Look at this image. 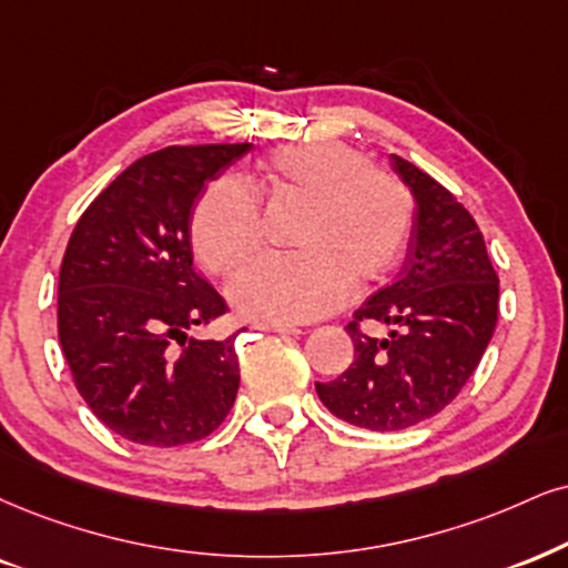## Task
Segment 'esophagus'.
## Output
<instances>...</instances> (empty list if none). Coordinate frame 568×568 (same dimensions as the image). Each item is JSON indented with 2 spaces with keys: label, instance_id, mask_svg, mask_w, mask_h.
Returning a JSON list of instances; mask_svg holds the SVG:
<instances>
[{
  "label": "esophagus",
  "instance_id": "esophagus-1",
  "mask_svg": "<svg viewBox=\"0 0 568 568\" xmlns=\"http://www.w3.org/2000/svg\"><path fill=\"white\" fill-rule=\"evenodd\" d=\"M255 328H263V332H276V334H303V328L295 324H273V321H257Z\"/></svg>",
  "mask_w": 568,
  "mask_h": 568
}]
</instances>
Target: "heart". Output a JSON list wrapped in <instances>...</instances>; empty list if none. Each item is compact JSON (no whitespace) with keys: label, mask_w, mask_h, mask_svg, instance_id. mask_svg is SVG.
<instances>
[{"label":"heart","mask_w":568,"mask_h":568,"mask_svg":"<svg viewBox=\"0 0 568 568\" xmlns=\"http://www.w3.org/2000/svg\"><path fill=\"white\" fill-rule=\"evenodd\" d=\"M273 194L311 200L295 252H263L231 278L244 316L300 324L349 297L353 276L376 282L408 242L413 200L400 181L371 168L366 152L342 142L284 144L263 165ZM263 207L247 181L221 176L205 189L192 219V244L207 271L234 268L261 244Z\"/></svg>","instance_id":"b5f03b06"}]
</instances>
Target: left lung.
<instances>
[{"mask_svg":"<svg viewBox=\"0 0 568 568\" xmlns=\"http://www.w3.org/2000/svg\"><path fill=\"white\" fill-rule=\"evenodd\" d=\"M392 168L416 200L408 257L347 324L349 368L316 384L334 416L371 432L408 429L450 405L498 324V273L477 221L422 168L397 155ZM363 320L392 325L390 337L363 335Z\"/></svg>","mask_w":568,"mask_h":568,"instance_id":"obj_1","label":"left lung"}]
</instances>
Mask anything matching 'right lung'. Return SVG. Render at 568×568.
I'll return each mask as SVG.
<instances>
[{"instance_id":"1","label":"right lung","mask_w":568,"mask_h":568,"mask_svg":"<svg viewBox=\"0 0 568 568\" xmlns=\"http://www.w3.org/2000/svg\"><path fill=\"white\" fill-rule=\"evenodd\" d=\"M250 150L165 146L139 158L70 234L58 297L62 353L91 413L131 443H197L236 400V334H186L229 311L194 271L189 223L207 181Z\"/></svg>"}]
</instances>
